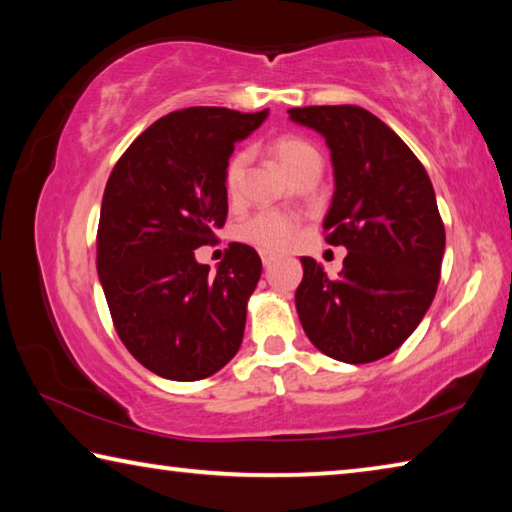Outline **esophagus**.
Segmentation results:
<instances>
[{
    "label": "esophagus",
    "mask_w": 512,
    "mask_h": 512,
    "mask_svg": "<svg viewBox=\"0 0 512 512\" xmlns=\"http://www.w3.org/2000/svg\"><path fill=\"white\" fill-rule=\"evenodd\" d=\"M273 262H275V257H273V255H268V253H264V255H262V264H264L266 268H268V266H271Z\"/></svg>",
    "instance_id": "34e87169"
}]
</instances>
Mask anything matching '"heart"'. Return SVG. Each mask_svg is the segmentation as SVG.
<instances>
[{"instance_id":"1","label":"heart","mask_w":512,"mask_h":512,"mask_svg":"<svg viewBox=\"0 0 512 512\" xmlns=\"http://www.w3.org/2000/svg\"><path fill=\"white\" fill-rule=\"evenodd\" d=\"M277 164L291 178L293 173L307 167L311 162H320L318 151L307 140L296 135H280L268 144ZM246 153H235L223 169V189L228 198H237L241 194L246 176ZM298 235V221L289 214L282 212H257L239 225V239L246 244L255 246L264 253H277L293 244Z\"/></svg>"}]
</instances>
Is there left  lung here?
I'll return each mask as SVG.
<instances>
[{
    "label": "left lung",
    "mask_w": 512,
    "mask_h": 512,
    "mask_svg": "<svg viewBox=\"0 0 512 512\" xmlns=\"http://www.w3.org/2000/svg\"><path fill=\"white\" fill-rule=\"evenodd\" d=\"M332 151L334 196L325 241L348 248L339 277L302 257L296 309L316 348L370 363L395 352L431 307L445 225L422 162L384 121L359 106L291 108Z\"/></svg>",
    "instance_id": "1"
}]
</instances>
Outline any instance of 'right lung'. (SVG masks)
<instances>
[{
    "label": "right lung",
    "mask_w": 512,
    "mask_h": 512,
    "mask_svg": "<svg viewBox=\"0 0 512 512\" xmlns=\"http://www.w3.org/2000/svg\"><path fill=\"white\" fill-rule=\"evenodd\" d=\"M268 110L169 112L128 146L103 192L97 271L128 352L155 375L196 381L235 357L262 275L255 248L230 244L210 273L194 250L228 216L223 169Z\"/></svg>",
    "instance_id": "right-lung-1"
}]
</instances>
